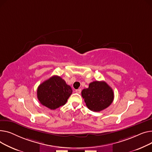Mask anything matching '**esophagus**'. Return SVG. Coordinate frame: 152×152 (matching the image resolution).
Returning a JSON list of instances; mask_svg holds the SVG:
<instances>
[{
    "instance_id": "obj_1",
    "label": "esophagus",
    "mask_w": 152,
    "mask_h": 152,
    "mask_svg": "<svg viewBox=\"0 0 152 152\" xmlns=\"http://www.w3.org/2000/svg\"><path fill=\"white\" fill-rule=\"evenodd\" d=\"M81 91H82L81 89H78V90H75V92H76L77 93H78V94H80V93H81Z\"/></svg>"
}]
</instances>
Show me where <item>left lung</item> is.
Here are the masks:
<instances>
[{
  "label": "left lung",
  "mask_w": 152,
  "mask_h": 152,
  "mask_svg": "<svg viewBox=\"0 0 152 152\" xmlns=\"http://www.w3.org/2000/svg\"><path fill=\"white\" fill-rule=\"evenodd\" d=\"M82 96L87 107L93 112H100L112 103L114 93L112 88L104 81H95L83 89Z\"/></svg>",
  "instance_id": "8db88e82"
}]
</instances>
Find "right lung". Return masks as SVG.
<instances>
[{
  "mask_svg": "<svg viewBox=\"0 0 152 152\" xmlns=\"http://www.w3.org/2000/svg\"><path fill=\"white\" fill-rule=\"evenodd\" d=\"M72 93V88L63 79L54 75L39 86L37 95L41 104L55 110L66 103Z\"/></svg>",
  "mask_w": 152,
  "mask_h": 152,
  "instance_id": "add662e5",
  "label": "right lung"
}]
</instances>
